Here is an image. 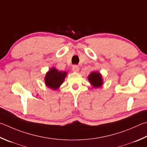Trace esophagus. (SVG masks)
Wrapping results in <instances>:
<instances>
[{"mask_svg":"<svg viewBox=\"0 0 147 147\" xmlns=\"http://www.w3.org/2000/svg\"><path fill=\"white\" fill-rule=\"evenodd\" d=\"M79 67L77 65H74L73 67V68H72V71H73V72H74V73H78V72L79 71Z\"/></svg>","mask_w":147,"mask_h":147,"instance_id":"34e87169","label":"esophagus"}]
</instances>
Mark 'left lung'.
<instances>
[{
  "label": "left lung",
  "instance_id": "obj_1",
  "mask_svg": "<svg viewBox=\"0 0 147 147\" xmlns=\"http://www.w3.org/2000/svg\"><path fill=\"white\" fill-rule=\"evenodd\" d=\"M89 83L94 88H100L103 85L102 75L100 72L93 71L87 76Z\"/></svg>",
  "mask_w": 147,
  "mask_h": 147
}]
</instances>
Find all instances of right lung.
I'll list each match as a JSON object with an SVG mask.
<instances>
[{
    "instance_id": "obj_1",
    "label": "right lung",
    "mask_w": 147,
    "mask_h": 147,
    "mask_svg": "<svg viewBox=\"0 0 147 147\" xmlns=\"http://www.w3.org/2000/svg\"><path fill=\"white\" fill-rule=\"evenodd\" d=\"M67 75V72L58 71L56 67H51L44 77L45 84L51 89L57 90L63 84Z\"/></svg>"
}]
</instances>
